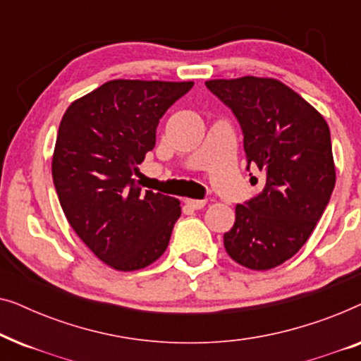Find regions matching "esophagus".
<instances>
[{"label":"esophagus","instance_id":"34e87169","mask_svg":"<svg viewBox=\"0 0 361 361\" xmlns=\"http://www.w3.org/2000/svg\"><path fill=\"white\" fill-rule=\"evenodd\" d=\"M184 202H185L187 207H190V209H194V210L204 209L205 204H207L205 200H197V199H185Z\"/></svg>","mask_w":361,"mask_h":361}]
</instances>
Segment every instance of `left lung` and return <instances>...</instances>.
<instances>
[{"mask_svg":"<svg viewBox=\"0 0 361 361\" xmlns=\"http://www.w3.org/2000/svg\"><path fill=\"white\" fill-rule=\"evenodd\" d=\"M205 85L240 123L246 169L253 164L263 177V190L235 207V224L224 235L225 250L245 268L273 269L302 248L332 195L329 125L276 78L246 75ZM250 182L256 185L258 179L251 176Z\"/></svg>","mask_w":361,"mask_h":361,"instance_id":"obj_1","label":"left lung"}]
</instances>
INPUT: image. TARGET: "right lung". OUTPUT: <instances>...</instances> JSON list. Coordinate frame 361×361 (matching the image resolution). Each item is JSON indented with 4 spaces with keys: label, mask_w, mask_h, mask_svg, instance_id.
Instances as JSON below:
<instances>
[{
    "label": "right lung",
    "mask_w": 361,
    "mask_h": 361,
    "mask_svg": "<svg viewBox=\"0 0 361 361\" xmlns=\"http://www.w3.org/2000/svg\"><path fill=\"white\" fill-rule=\"evenodd\" d=\"M194 82L110 80L63 113L52 179L68 224L93 255L118 271L161 258L180 202L133 179L156 145V128Z\"/></svg>",
    "instance_id": "obj_1"
}]
</instances>
